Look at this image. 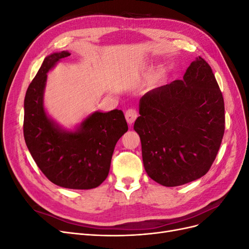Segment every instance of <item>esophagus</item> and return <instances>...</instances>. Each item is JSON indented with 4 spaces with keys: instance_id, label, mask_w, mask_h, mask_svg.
<instances>
[{
    "instance_id": "34e87169",
    "label": "esophagus",
    "mask_w": 249,
    "mask_h": 249,
    "mask_svg": "<svg viewBox=\"0 0 249 249\" xmlns=\"http://www.w3.org/2000/svg\"><path fill=\"white\" fill-rule=\"evenodd\" d=\"M125 119L127 124H129V125H132L134 124L135 120H136L138 114H137V111L135 109H129L125 111Z\"/></svg>"
}]
</instances>
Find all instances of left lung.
Segmentation results:
<instances>
[{"label": "left lung", "instance_id": "left-lung-1", "mask_svg": "<svg viewBox=\"0 0 249 249\" xmlns=\"http://www.w3.org/2000/svg\"><path fill=\"white\" fill-rule=\"evenodd\" d=\"M134 130L147 176L176 187L205 176L224 134V102L211 66L197 57L182 80L155 88L139 101Z\"/></svg>", "mask_w": 249, "mask_h": 249}]
</instances>
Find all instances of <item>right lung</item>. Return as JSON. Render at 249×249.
<instances>
[{
    "label": "right lung",
    "mask_w": 249,
    "mask_h": 249,
    "mask_svg": "<svg viewBox=\"0 0 249 249\" xmlns=\"http://www.w3.org/2000/svg\"><path fill=\"white\" fill-rule=\"evenodd\" d=\"M62 51L46 57L25 96L24 137L30 154L52 183L67 189L87 190L107 178L117 141L127 131L122 110L95 111L74 130H66L44 109L47 73L60 60Z\"/></svg>",
    "instance_id": "add662e5"
}]
</instances>
